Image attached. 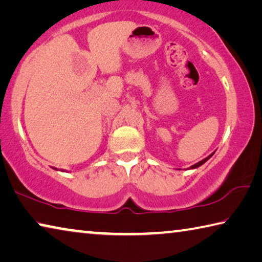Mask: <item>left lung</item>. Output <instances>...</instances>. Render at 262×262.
Masks as SVG:
<instances>
[{
  "label": "left lung",
  "mask_w": 262,
  "mask_h": 262,
  "mask_svg": "<svg viewBox=\"0 0 262 262\" xmlns=\"http://www.w3.org/2000/svg\"><path fill=\"white\" fill-rule=\"evenodd\" d=\"M213 154H215V152H213V153H211V154H210V156H208L207 158H204V159L203 160H201L200 162H197V164H195V165H192V166H190V168H188V169H195V168H197V167H200V166H202L203 164H204V162H207L209 159H210V158H211L212 156H213Z\"/></svg>",
  "instance_id": "obj_1"
}]
</instances>
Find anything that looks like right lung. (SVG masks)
Returning <instances> with one entry per match:
<instances>
[{
	"instance_id": "1",
	"label": "right lung",
	"mask_w": 262,
	"mask_h": 262,
	"mask_svg": "<svg viewBox=\"0 0 262 262\" xmlns=\"http://www.w3.org/2000/svg\"><path fill=\"white\" fill-rule=\"evenodd\" d=\"M57 170H58V169H57ZM62 171H63V170H62Z\"/></svg>"
}]
</instances>
